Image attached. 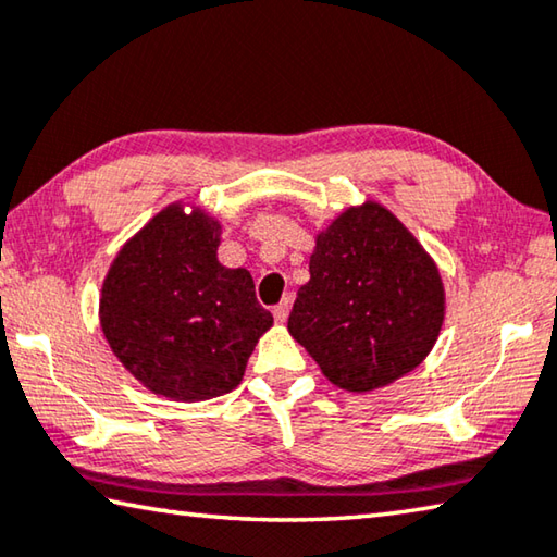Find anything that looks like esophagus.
<instances>
[{
  "label": "esophagus",
  "mask_w": 557,
  "mask_h": 557,
  "mask_svg": "<svg viewBox=\"0 0 557 557\" xmlns=\"http://www.w3.org/2000/svg\"><path fill=\"white\" fill-rule=\"evenodd\" d=\"M272 313H275V319H277L280 323H285V321H287V317H289V299H287V297L282 299L280 305H277L275 309H272Z\"/></svg>",
  "instance_id": "esophagus-1"
}]
</instances>
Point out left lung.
<instances>
[{"instance_id":"8db88e82","label":"left lung","mask_w":557,"mask_h":557,"mask_svg":"<svg viewBox=\"0 0 557 557\" xmlns=\"http://www.w3.org/2000/svg\"><path fill=\"white\" fill-rule=\"evenodd\" d=\"M309 275L287 329L336 387L380 389L431 352L446 313L443 280L377 201L346 209L321 231Z\"/></svg>"}]
</instances>
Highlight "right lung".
I'll list each match as a JSON object with an SVG mask.
<instances>
[{"mask_svg": "<svg viewBox=\"0 0 557 557\" xmlns=\"http://www.w3.org/2000/svg\"><path fill=\"white\" fill-rule=\"evenodd\" d=\"M221 224L182 205L156 214L119 250L99 323L131 375L153 394L201 401L238 387L272 313L246 268L216 258Z\"/></svg>", "mask_w": 557, "mask_h": 557, "instance_id": "obj_1", "label": "right lung"}]
</instances>
